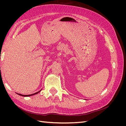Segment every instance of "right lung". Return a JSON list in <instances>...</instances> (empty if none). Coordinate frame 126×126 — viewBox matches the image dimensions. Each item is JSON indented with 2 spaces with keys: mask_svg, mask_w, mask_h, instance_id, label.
<instances>
[{
  "mask_svg": "<svg viewBox=\"0 0 126 126\" xmlns=\"http://www.w3.org/2000/svg\"><path fill=\"white\" fill-rule=\"evenodd\" d=\"M41 89L40 91H38V92H37V93H36L32 94H28V95H24V94H18V93H17V94H18V95H20V96H23V97H29V96H33V95H35V94H38V93L40 92V91L41 90Z\"/></svg>",
  "mask_w": 126,
  "mask_h": 126,
  "instance_id": "add662e5",
  "label": "right lung"
}]
</instances>
